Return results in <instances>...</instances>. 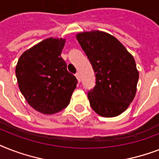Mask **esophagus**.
<instances>
[{"label":"esophagus","mask_w":159,"mask_h":159,"mask_svg":"<svg viewBox=\"0 0 159 159\" xmlns=\"http://www.w3.org/2000/svg\"><path fill=\"white\" fill-rule=\"evenodd\" d=\"M75 76L77 77V79L78 80V82H80V81H81V76H80L79 72H77V73L75 74Z\"/></svg>","instance_id":"1"}]
</instances>
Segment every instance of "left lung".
Wrapping results in <instances>:
<instances>
[{"mask_svg": "<svg viewBox=\"0 0 159 159\" xmlns=\"http://www.w3.org/2000/svg\"><path fill=\"white\" fill-rule=\"evenodd\" d=\"M77 39L96 73V85L87 93L92 108L103 117L120 115L136 93L139 72L133 56L106 32L79 33Z\"/></svg>", "mask_w": 159, "mask_h": 159, "instance_id": "1", "label": "left lung"}]
</instances>
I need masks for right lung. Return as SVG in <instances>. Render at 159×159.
Instances as JSON below:
<instances>
[{
	"label": "right lung",
	"instance_id": "obj_1",
	"mask_svg": "<svg viewBox=\"0 0 159 159\" xmlns=\"http://www.w3.org/2000/svg\"><path fill=\"white\" fill-rule=\"evenodd\" d=\"M63 39L48 38L26 50L18 60L19 88L35 111L52 115L66 108L77 80L61 57Z\"/></svg>",
	"mask_w": 159,
	"mask_h": 159
}]
</instances>
